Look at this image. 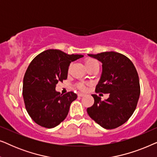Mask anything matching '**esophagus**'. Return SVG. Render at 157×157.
<instances>
[{"mask_svg": "<svg viewBox=\"0 0 157 157\" xmlns=\"http://www.w3.org/2000/svg\"><path fill=\"white\" fill-rule=\"evenodd\" d=\"M78 96H80V97H82V96H85V94H82V93H79V94H78Z\"/></svg>", "mask_w": 157, "mask_h": 157, "instance_id": "34e87169", "label": "esophagus"}]
</instances>
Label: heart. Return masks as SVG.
I'll return each instance as SVG.
<instances>
[{
	"label": "heart",
	"mask_w": 157,
	"mask_h": 157,
	"mask_svg": "<svg viewBox=\"0 0 157 157\" xmlns=\"http://www.w3.org/2000/svg\"><path fill=\"white\" fill-rule=\"evenodd\" d=\"M85 66L86 68H91V67H93V66H98V62L96 61V60L94 59H89L87 60H86L85 62ZM78 88L81 91H85L86 89V86L84 84H82V83H81V84H78Z\"/></svg>",
	"instance_id": "1"
}]
</instances>
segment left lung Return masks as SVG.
<instances>
[{
  "instance_id": "1",
  "label": "left lung",
  "mask_w": 157,
  "mask_h": 157,
  "mask_svg": "<svg viewBox=\"0 0 157 157\" xmlns=\"http://www.w3.org/2000/svg\"><path fill=\"white\" fill-rule=\"evenodd\" d=\"M89 56L102 63V74L96 92L109 94V97L101 101L93 94L94 104L87 109L88 114L106 129L119 127L136 108L140 96L138 73L132 61L121 53L109 51Z\"/></svg>"
}]
</instances>
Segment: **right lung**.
<instances>
[{
	"mask_svg": "<svg viewBox=\"0 0 157 157\" xmlns=\"http://www.w3.org/2000/svg\"><path fill=\"white\" fill-rule=\"evenodd\" d=\"M83 56L49 49L36 56L29 64L23 78V97L28 113L38 125L53 128L67 117L77 95L73 91L62 95L56 86L67 78L71 62Z\"/></svg>",
	"mask_w": 157,
	"mask_h": 157,
	"instance_id": "add662e5",
	"label": "right lung"
}]
</instances>
